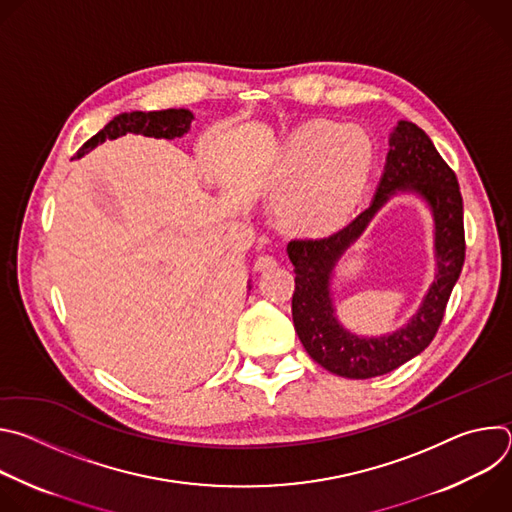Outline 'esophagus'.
<instances>
[{"label":"esophagus","instance_id":"obj_1","mask_svg":"<svg viewBox=\"0 0 512 512\" xmlns=\"http://www.w3.org/2000/svg\"><path fill=\"white\" fill-rule=\"evenodd\" d=\"M277 265V259L273 255H259L255 259V269L257 271H265V269H273Z\"/></svg>","mask_w":512,"mask_h":512}]
</instances>
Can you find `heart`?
Instances as JSON below:
<instances>
[{
  "instance_id": "obj_1",
  "label": "heart",
  "mask_w": 512,
  "mask_h": 512,
  "mask_svg": "<svg viewBox=\"0 0 512 512\" xmlns=\"http://www.w3.org/2000/svg\"><path fill=\"white\" fill-rule=\"evenodd\" d=\"M373 164V143L358 127L316 121L291 137L279 168L283 218L298 229H326L352 210Z\"/></svg>"
}]
</instances>
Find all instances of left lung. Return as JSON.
<instances>
[{"label": "left lung", "instance_id": "8db88e82", "mask_svg": "<svg viewBox=\"0 0 512 512\" xmlns=\"http://www.w3.org/2000/svg\"><path fill=\"white\" fill-rule=\"evenodd\" d=\"M389 145L383 178L367 210L332 235L294 239L287 245L296 273V289L291 298L296 332L320 367L346 379H371L391 373L431 344L466 257L464 204L454 170L437 154L427 133L411 121H399ZM397 189H413L432 206L438 275L418 316L405 329L391 337L358 339L333 318L329 273L337 257Z\"/></svg>", "mask_w": 512, "mask_h": 512}]
</instances>
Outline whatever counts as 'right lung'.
Returning a JSON list of instances; mask_svg holds the SVG:
<instances>
[{
    "label": "right lung",
    "instance_id": "add662e5",
    "mask_svg": "<svg viewBox=\"0 0 512 512\" xmlns=\"http://www.w3.org/2000/svg\"><path fill=\"white\" fill-rule=\"evenodd\" d=\"M194 115L186 109H166V111H133V113H121L113 121H109L97 135H93L89 141L83 143L79 150V156H83L87 150H93L95 145L103 143L105 139H115L125 133H139L158 139H174L184 135L190 129Z\"/></svg>",
    "mask_w": 512,
    "mask_h": 512
}]
</instances>
